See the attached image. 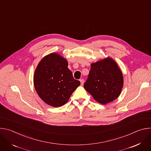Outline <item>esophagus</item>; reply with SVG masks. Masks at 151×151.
Instances as JSON below:
<instances>
[{"label": "esophagus", "mask_w": 151, "mask_h": 151, "mask_svg": "<svg viewBox=\"0 0 151 151\" xmlns=\"http://www.w3.org/2000/svg\"><path fill=\"white\" fill-rule=\"evenodd\" d=\"M80 82H81V85H82L83 84V83H84V80L83 79H80Z\"/></svg>", "instance_id": "esophagus-1"}]
</instances>
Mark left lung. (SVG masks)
<instances>
[{"label":"left lung","mask_w":151,"mask_h":151,"mask_svg":"<svg viewBox=\"0 0 151 151\" xmlns=\"http://www.w3.org/2000/svg\"><path fill=\"white\" fill-rule=\"evenodd\" d=\"M123 85V75L118 64L107 57L91 64L88 78L83 87L96 101L106 104L119 96Z\"/></svg>","instance_id":"obj_1"}]
</instances>
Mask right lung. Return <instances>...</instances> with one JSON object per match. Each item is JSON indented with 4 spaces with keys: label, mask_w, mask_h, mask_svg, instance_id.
<instances>
[{
    "label": "right lung",
    "mask_w": 151,
    "mask_h": 151,
    "mask_svg": "<svg viewBox=\"0 0 151 151\" xmlns=\"http://www.w3.org/2000/svg\"><path fill=\"white\" fill-rule=\"evenodd\" d=\"M33 83L39 97L55 107L65 104L81 84L73 78L68 60L54 52L40 61L34 73Z\"/></svg>",
    "instance_id": "right-lung-1"
}]
</instances>
